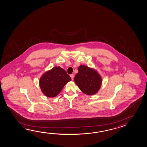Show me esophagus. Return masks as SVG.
Returning a JSON list of instances; mask_svg holds the SVG:
<instances>
[{"mask_svg": "<svg viewBox=\"0 0 147 147\" xmlns=\"http://www.w3.org/2000/svg\"><path fill=\"white\" fill-rule=\"evenodd\" d=\"M70 76L71 77V79H72V80H73V78H74V75L71 74L70 75Z\"/></svg>", "mask_w": 147, "mask_h": 147, "instance_id": "obj_1", "label": "esophagus"}]
</instances>
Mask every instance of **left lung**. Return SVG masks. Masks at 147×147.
Masks as SVG:
<instances>
[{
    "label": "left lung",
    "mask_w": 147,
    "mask_h": 147,
    "mask_svg": "<svg viewBox=\"0 0 147 147\" xmlns=\"http://www.w3.org/2000/svg\"><path fill=\"white\" fill-rule=\"evenodd\" d=\"M75 82L80 90L87 95L94 94L100 87L102 78L96 71L81 65L74 77Z\"/></svg>",
    "instance_id": "left-lung-1"
}]
</instances>
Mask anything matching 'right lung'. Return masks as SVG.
Returning <instances> with one entry per match:
<instances>
[{"label":"right lung","mask_w":147,"mask_h":147,"mask_svg":"<svg viewBox=\"0 0 147 147\" xmlns=\"http://www.w3.org/2000/svg\"><path fill=\"white\" fill-rule=\"evenodd\" d=\"M71 80V78L65 70L56 67L42 76L39 84L44 94L52 98L57 96Z\"/></svg>","instance_id":"1"}]
</instances>
